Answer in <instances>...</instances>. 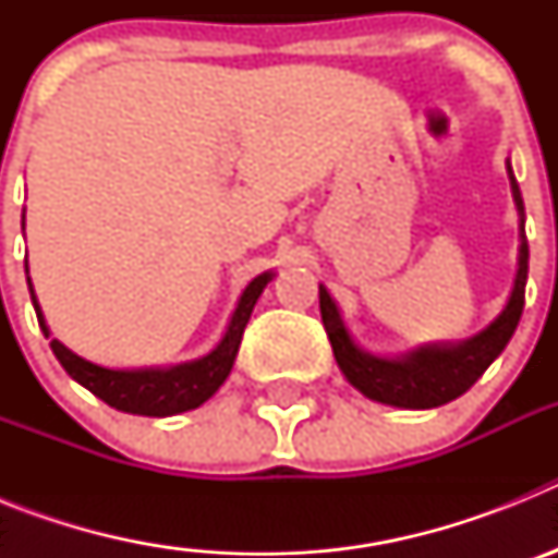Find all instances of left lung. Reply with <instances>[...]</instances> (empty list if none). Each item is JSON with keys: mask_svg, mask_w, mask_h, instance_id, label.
Returning <instances> with one entry per match:
<instances>
[{"mask_svg": "<svg viewBox=\"0 0 558 558\" xmlns=\"http://www.w3.org/2000/svg\"><path fill=\"white\" fill-rule=\"evenodd\" d=\"M509 179L522 218L525 206H522L520 186H517L514 175H511V165ZM525 279H529V240H525V223H522L520 270H517L509 304L497 315L495 324H489L481 335H475L466 343H458V347H427L399 360L372 357V354L360 352L354 347L352 338L343 329L335 302L329 299L327 290L318 288L322 322L329 335V343H332L340 372L347 374V379L357 391L366 393L368 399L386 402V405L425 411V408L445 405V402L461 397L463 391H470L477 383V377L492 366V360L506 349L517 324H520L522 307H525Z\"/></svg>", "mask_w": 558, "mask_h": 558, "instance_id": "8db88e82", "label": "left lung"}]
</instances>
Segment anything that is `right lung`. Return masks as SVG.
Here are the masks:
<instances>
[{
    "label": "right lung",
    "mask_w": 558,
    "mask_h": 558,
    "mask_svg": "<svg viewBox=\"0 0 558 558\" xmlns=\"http://www.w3.org/2000/svg\"><path fill=\"white\" fill-rule=\"evenodd\" d=\"M270 282V274L256 276L254 282L243 290L240 304H236L231 324L226 329L223 340L218 349L206 357L195 360V363H184V366L172 368H142V372H113V368H102L88 363V360L77 357L75 352H69L63 343L52 338V352L61 360V366L72 379H77L83 388L100 397L106 405L117 408L125 413H140V416H172V413L192 411V408L204 405L211 393L223 386V379L229 377L231 366H234L236 349L243 340L245 324L251 318L256 299L263 295L265 284ZM29 284V279H27ZM33 290V284H29ZM33 304H36L38 324H41L44 335H49L47 324H44L41 307L33 293Z\"/></svg>",
    "instance_id": "right-lung-1"
}]
</instances>
